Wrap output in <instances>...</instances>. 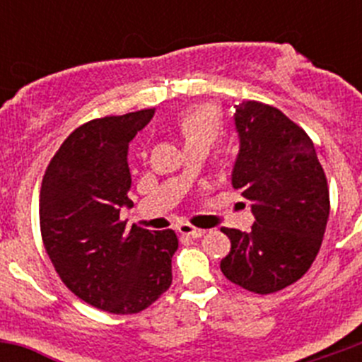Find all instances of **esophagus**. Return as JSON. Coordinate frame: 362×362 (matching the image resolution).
<instances>
[{"label":"esophagus","instance_id":"34e87169","mask_svg":"<svg viewBox=\"0 0 362 362\" xmlns=\"http://www.w3.org/2000/svg\"><path fill=\"white\" fill-rule=\"evenodd\" d=\"M178 233L184 236H189V238H202L204 235V229H198L194 228V226L187 224V222H182V224H178Z\"/></svg>","mask_w":362,"mask_h":362}]
</instances>
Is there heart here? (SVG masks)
<instances>
[{
  "label": "heart",
  "mask_w": 362,
  "mask_h": 362,
  "mask_svg": "<svg viewBox=\"0 0 362 362\" xmlns=\"http://www.w3.org/2000/svg\"><path fill=\"white\" fill-rule=\"evenodd\" d=\"M178 131H180L185 148L192 145L210 147L222 134L221 113L211 107L192 108L178 119Z\"/></svg>",
  "instance_id": "1"
}]
</instances>
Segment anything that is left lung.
Returning <instances> with one entry per match:
<instances>
[{
  "mask_svg": "<svg viewBox=\"0 0 362 362\" xmlns=\"http://www.w3.org/2000/svg\"><path fill=\"white\" fill-rule=\"evenodd\" d=\"M240 151L231 184L250 204V233L222 228L231 250L228 280L257 294L301 279L315 261L329 218V191L315 147L289 117L259 101L235 105Z\"/></svg>",
  "mask_w": 362,
  "mask_h": 362,
  "instance_id": "obj_1",
  "label": "left lung"
}]
</instances>
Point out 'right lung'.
<instances>
[{
  "label": "right lung",
  "instance_id": "add662e5",
  "mask_svg": "<svg viewBox=\"0 0 362 362\" xmlns=\"http://www.w3.org/2000/svg\"><path fill=\"white\" fill-rule=\"evenodd\" d=\"M154 108L94 119L56 152L40 191L43 245L64 286L82 301L127 315L151 306L171 286L178 238L119 221L127 198L129 141Z\"/></svg>",
  "mask_w": 362,
  "mask_h": 362
}]
</instances>
